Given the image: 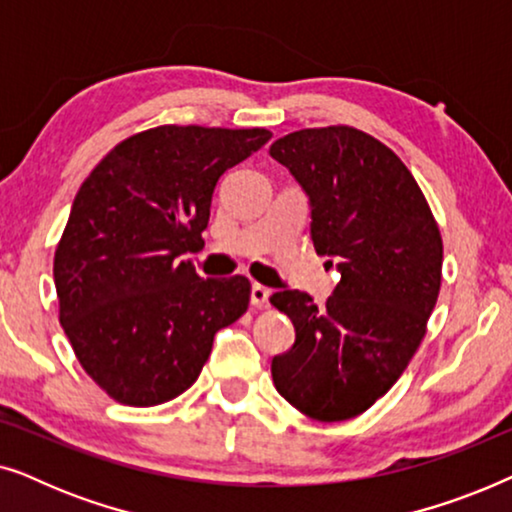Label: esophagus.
Here are the masks:
<instances>
[{
    "mask_svg": "<svg viewBox=\"0 0 512 512\" xmlns=\"http://www.w3.org/2000/svg\"><path fill=\"white\" fill-rule=\"evenodd\" d=\"M270 300V289H265L261 284L251 286V305L254 307H265Z\"/></svg>",
    "mask_w": 512,
    "mask_h": 512,
    "instance_id": "obj_1",
    "label": "esophagus"
}]
</instances>
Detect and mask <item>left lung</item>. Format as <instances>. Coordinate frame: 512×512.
<instances>
[{
	"label": "left lung",
	"mask_w": 512,
	"mask_h": 512,
	"mask_svg": "<svg viewBox=\"0 0 512 512\" xmlns=\"http://www.w3.org/2000/svg\"><path fill=\"white\" fill-rule=\"evenodd\" d=\"M270 156L305 191L314 249L340 272L326 307L303 291L270 298L296 328L272 380L303 415L342 422L387 394L415 356L438 300L443 240L408 167L366 132L298 130Z\"/></svg>",
	"instance_id": "1"
}]
</instances>
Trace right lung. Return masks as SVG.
Here are the masks:
<instances>
[{
  "mask_svg": "<svg viewBox=\"0 0 512 512\" xmlns=\"http://www.w3.org/2000/svg\"><path fill=\"white\" fill-rule=\"evenodd\" d=\"M263 128L160 125L114 146L76 193L53 277L83 370L118 403L149 408L198 380L216 331L249 307L247 277L202 279L221 174L261 149Z\"/></svg>",
  "mask_w": 512,
  "mask_h": 512,
  "instance_id": "1",
  "label": "right lung"
}]
</instances>
